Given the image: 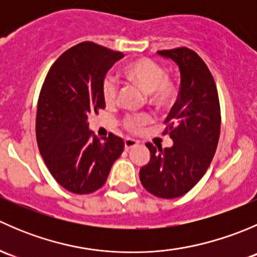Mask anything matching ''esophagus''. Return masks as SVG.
Listing matches in <instances>:
<instances>
[{"label":"esophagus","mask_w":257,"mask_h":257,"mask_svg":"<svg viewBox=\"0 0 257 257\" xmlns=\"http://www.w3.org/2000/svg\"><path fill=\"white\" fill-rule=\"evenodd\" d=\"M138 144V142L136 141V139H132V138H126L125 141H124V148H125L126 150H129L131 148L136 147V145Z\"/></svg>","instance_id":"34e87169"}]
</instances>
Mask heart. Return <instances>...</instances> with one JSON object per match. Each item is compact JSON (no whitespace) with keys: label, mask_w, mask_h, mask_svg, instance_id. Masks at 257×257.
Instances as JSON below:
<instances>
[{"label":"heart","mask_w":257,"mask_h":257,"mask_svg":"<svg viewBox=\"0 0 257 257\" xmlns=\"http://www.w3.org/2000/svg\"><path fill=\"white\" fill-rule=\"evenodd\" d=\"M125 77L148 93L150 104L158 108H167L174 102L177 88L173 80L167 77L164 67L149 58H141L132 62L125 68ZM102 94L107 104H113L118 97V84L113 78L107 77L102 85ZM150 120L147 114L131 115L124 120V125L131 132H138Z\"/></svg>","instance_id":"heart-1"}]
</instances>
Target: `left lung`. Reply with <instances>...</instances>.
Segmentation results:
<instances>
[{"instance_id":"obj_1","label":"left lung","mask_w":257,"mask_h":257,"mask_svg":"<svg viewBox=\"0 0 257 257\" xmlns=\"http://www.w3.org/2000/svg\"><path fill=\"white\" fill-rule=\"evenodd\" d=\"M180 71V89L174 107L165 119L173 147L162 149L147 143L150 160L139 172L150 194L163 199L184 195L208 170L220 137L219 95L205 62L191 49L159 51Z\"/></svg>"}]
</instances>
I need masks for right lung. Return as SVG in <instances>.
<instances>
[{
	"instance_id": "right-lung-1",
	"label": "right lung",
	"mask_w": 257,
	"mask_h": 257,
	"mask_svg": "<svg viewBox=\"0 0 257 257\" xmlns=\"http://www.w3.org/2000/svg\"><path fill=\"white\" fill-rule=\"evenodd\" d=\"M93 42L69 48L48 71L38 99L36 137L52 177L74 194H89L104 185L113 163L124 149L110 133L99 141L88 116L105 107L104 77L123 58Z\"/></svg>"
}]
</instances>
